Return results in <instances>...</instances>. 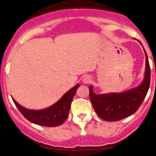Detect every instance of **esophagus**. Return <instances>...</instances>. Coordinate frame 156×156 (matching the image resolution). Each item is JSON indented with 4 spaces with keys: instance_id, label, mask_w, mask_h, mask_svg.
Returning <instances> with one entry per match:
<instances>
[{
    "instance_id": "34e87169",
    "label": "esophagus",
    "mask_w": 156,
    "mask_h": 156,
    "mask_svg": "<svg viewBox=\"0 0 156 156\" xmlns=\"http://www.w3.org/2000/svg\"><path fill=\"white\" fill-rule=\"evenodd\" d=\"M83 83L85 84H88V83H90L91 82V78L90 76H85L83 78Z\"/></svg>"
}]
</instances>
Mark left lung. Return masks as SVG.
<instances>
[{
  "instance_id": "left-lung-1",
  "label": "left lung",
  "mask_w": 156,
  "mask_h": 156,
  "mask_svg": "<svg viewBox=\"0 0 156 156\" xmlns=\"http://www.w3.org/2000/svg\"><path fill=\"white\" fill-rule=\"evenodd\" d=\"M145 53L146 57L145 78L138 87L125 93L105 95L95 94L93 91V87H89L90 101L100 118L106 121H117L138 111L146 96L151 82L150 64L146 51Z\"/></svg>"
}]
</instances>
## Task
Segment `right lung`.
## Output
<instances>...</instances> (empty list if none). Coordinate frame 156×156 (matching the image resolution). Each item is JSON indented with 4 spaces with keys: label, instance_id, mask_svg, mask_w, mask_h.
Instances as JSON below:
<instances>
[{
    "label": "right lung",
    "instance_id": "add662e5",
    "mask_svg": "<svg viewBox=\"0 0 156 156\" xmlns=\"http://www.w3.org/2000/svg\"><path fill=\"white\" fill-rule=\"evenodd\" d=\"M79 86V84H77L66 93L57 103L48 108L40 111L25 108L13 98L12 99L18 111L31 123L46 127H55L61 126L67 119L72 100Z\"/></svg>",
    "mask_w": 156,
    "mask_h": 156
}]
</instances>
